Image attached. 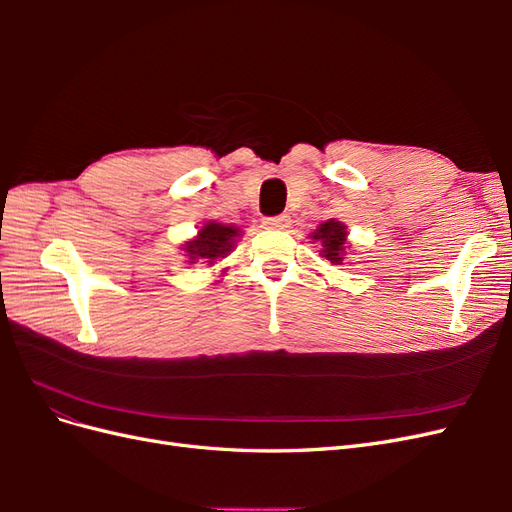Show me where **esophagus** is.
I'll list each match as a JSON object with an SVG mask.
<instances>
[{
	"label": "esophagus",
	"instance_id": "34e87169",
	"mask_svg": "<svg viewBox=\"0 0 512 512\" xmlns=\"http://www.w3.org/2000/svg\"><path fill=\"white\" fill-rule=\"evenodd\" d=\"M262 224H265L267 228L286 230V228L290 226V215H286V213H284V215H275V218H267Z\"/></svg>",
	"mask_w": 512,
	"mask_h": 512
}]
</instances>
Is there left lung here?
I'll return each mask as SVG.
<instances>
[{
    "label": "left lung",
    "instance_id": "obj_1",
    "mask_svg": "<svg viewBox=\"0 0 512 512\" xmlns=\"http://www.w3.org/2000/svg\"><path fill=\"white\" fill-rule=\"evenodd\" d=\"M312 239L322 243L320 254L327 258L331 265H342L344 256H346V239L348 232L346 226L337 220H329L316 228V232H312Z\"/></svg>",
    "mask_w": 512,
    "mask_h": 512
}]
</instances>
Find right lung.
Instances as JSON below:
<instances>
[{"label": "right lung", "instance_id": "add662e5", "mask_svg": "<svg viewBox=\"0 0 512 512\" xmlns=\"http://www.w3.org/2000/svg\"><path fill=\"white\" fill-rule=\"evenodd\" d=\"M241 237V230L237 226H226L220 222H207L198 230V237L192 241H185L181 250L188 256L190 265L198 260H205L213 265L215 260L228 256L235 247V241Z\"/></svg>", "mask_w": 512, "mask_h": 512}]
</instances>
